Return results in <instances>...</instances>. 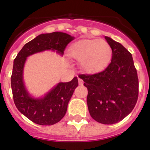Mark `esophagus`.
I'll use <instances>...</instances> for the list:
<instances>
[{
	"instance_id": "1",
	"label": "esophagus",
	"mask_w": 150,
	"mask_h": 150,
	"mask_svg": "<svg viewBox=\"0 0 150 150\" xmlns=\"http://www.w3.org/2000/svg\"><path fill=\"white\" fill-rule=\"evenodd\" d=\"M78 80H79V84L80 86H82V85H83V81H82L81 79H79V78L78 79Z\"/></svg>"
}]
</instances>
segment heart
<instances>
[{"label":"heart","mask_w":150,"mask_h":150,"mask_svg":"<svg viewBox=\"0 0 150 150\" xmlns=\"http://www.w3.org/2000/svg\"><path fill=\"white\" fill-rule=\"evenodd\" d=\"M68 53L72 58L81 61L82 70L89 73L103 70L111 57V48L103 40H82L73 43Z\"/></svg>","instance_id":"obj_1"}]
</instances>
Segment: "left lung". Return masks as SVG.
I'll return each instance as SVG.
<instances>
[{"instance_id":"8db88e82","label":"left lung","mask_w":150,"mask_h":150,"mask_svg":"<svg viewBox=\"0 0 150 150\" xmlns=\"http://www.w3.org/2000/svg\"><path fill=\"white\" fill-rule=\"evenodd\" d=\"M112 50L111 62L93 75H79L88 89L87 105L99 123L113 125L134 109L139 96V79L130 52L121 43L105 36Z\"/></svg>"}]
</instances>
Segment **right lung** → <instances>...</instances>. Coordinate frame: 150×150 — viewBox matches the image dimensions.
Returning a JSON list of instances; mask_svg holds the SVG:
<instances>
[{
    "instance_id": "right-lung-1",
    "label": "right lung",
    "mask_w": 150,
    "mask_h": 150,
    "mask_svg": "<svg viewBox=\"0 0 150 150\" xmlns=\"http://www.w3.org/2000/svg\"><path fill=\"white\" fill-rule=\"evenodd\" d=\"M73 40L74 37L70 35L60 32L41 34L25 44L14 60L11 77L14 103L22 114L37 125H52L63 118L79 82L75 77L71 82H59L44 97L33 98L23 82L25 62L29 55L46 50H57L62 55L67 45Z\"/></svg>"
}]
</instances>
